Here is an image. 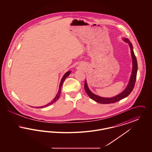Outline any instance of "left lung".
Returning a JSON list of instances; mask_svg holds the SVG:
<instances>
[{"instance_id":"left-lung-1","label":"left lung","mask_w":152,"mask_h":152,"mask_svg":"<svg viewBox=\"0 0 152 152\" xmlns=\"http://www.w3.org/2000/svg\"><path fill=\"white\" fill-rule=\"evenodd\" d=\"M123 40H124V42L128 44L129 45L130 52H131V56H132V73L130 75L129 81L126 87L125 88V89L121 93L116 95L114 97H102L94 94L89 89V88L88 87L87 81L86 80L85 84H84V89H85L87 94L91 99L96 101L98 103L111 104V103L116 102L121 99L126 97L132 92V91L133 89V88L134 87L136 80V76H137V72L138 66L137 59H136V58L135 55L133 52V45L130 43L129 40L125 37L123 38Z\"/></svg>"}]
</instances>
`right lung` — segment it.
<instances>
[{"label":"right lung","mask_w":152,"mask_h":152,"mask_svg":"<svg viewBox=\"0 0 152 152\" xmlns=\"http://www.w3.org/2000/svg\"><path fill=\"white\" fill-rule=\"evenodd\" d=\"M71 73V71H68L67 72L65 73V74L64 75V76H63L62 79L61 80V81H60V85H59V89H58V94L56 95L55 97L51 101V102H49L48 104L45 105H44L42 107H36V108H45L49 105H51V104H53L54 102H55L56 101H57L58 100V99L60 97V92H61V87H62V85H63V83L64 81V80L70 75V73Z\"/></svg>","instance_id":"1"}]
</instances>
